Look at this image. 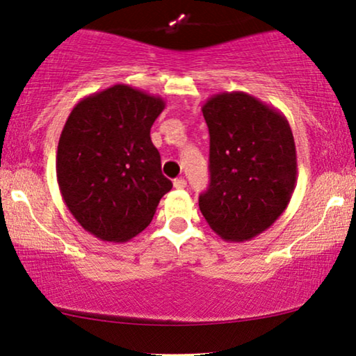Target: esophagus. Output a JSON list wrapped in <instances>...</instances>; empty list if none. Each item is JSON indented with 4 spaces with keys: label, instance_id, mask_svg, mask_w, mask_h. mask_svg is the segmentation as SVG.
<instances>
[{
    "label": "esophagus",
    "instance_id": "esophagus-1",
    "mask_svg": "<svg viewBox=\"0 0 356 356\" xmlns=\"http://www.w3.org/2000/svg\"><path fill=\"white\" fill-rule=\"evenodd\" d=\"M174 187H176V188H185V187H187V180L182 179V177L176 179V180H174Z\"/></svg>",
    "mask_w": 356,
    "mask_h": 356
}]
</instances>
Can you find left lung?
<instances>
[{"instance_id": "obj_1", "label": "left lung", "mask_w": 356, "mask_h": 356, "mask_svg": "<svg viewBox=\"0 0 356 356\" xmlns=\"http://www.w3.org/2000/svg\"><path fill=\"white\" fill-rule=\"evenodd\" d=\"M209 130L211 180L200 195L208 226L247 242L285 211L297 184V149L287 118L243 92L213 95L202 108Z\"/></svg>"}]
</instances>
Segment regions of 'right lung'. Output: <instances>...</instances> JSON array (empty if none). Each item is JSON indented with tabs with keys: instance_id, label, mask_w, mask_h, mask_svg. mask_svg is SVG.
Listing matches in <instances>:
<instances>
[{
	"instance_id": "right-lung-1",
	"label": "right lung",
	"mask_w": 356,
	"mask_h": 356,
	"mask_svg": "<svg viewBox=\"0 0 356 356\" xmlns=\"http://www.w3.org/2000/svg\"><path fill=\"white\" fill-rule=\"evenodd\" d=\"M164 99L116 83L80 99L56 153L61 197L76 221L104 242H129L152 222L172 182L149 130Z\"/></svg>"
}]
</instances>
